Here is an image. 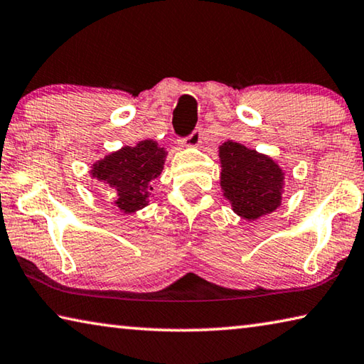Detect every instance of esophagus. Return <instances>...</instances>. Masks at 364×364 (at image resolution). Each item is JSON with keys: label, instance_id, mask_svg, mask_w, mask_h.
Here are the masks:
<instances>
[{"label": "esophagus", "instance_id": "1", "mask_svg": "<svg viewBox=\"0 0 364 364\" xmlns=\"http://www.w3.org/2000/svg\"><path fill=\"white\" fill-rule=\"evenodd\" d=\"M200 143H202V130H200V128H199V130H194L188 138L181 139V144L186 146V147H197Z\"/></svg>", "mask_w": 364, "mask_h": 364}]
</instances>
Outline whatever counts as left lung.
Here are the masks:
<instances>
[{
    "label": "left lung",
    "mask_w": 364,
    "mask_h": 364,
    "mask_svg": "<svg viewBox=\"0 0 364 364\" xmlns=\"http://www.w3.org/2000/svg\"><path fill=\"white\" fill-rule=\"evenodd\" d=\"M223 196L232 210L245 220H257L281 205L284 171L273 159L236 141L220 146Z\"/></svg>",
    "instance_id": "8db88e82"
}]
</instances>
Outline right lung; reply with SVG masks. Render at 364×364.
<instances>
[{
	"label": "right lung",
	"mask_w": 364,
	"mask_h": 364,
	"mask_svg": "<svg viewBox=\"0 0 364 364\" xmlns=\"http://www.w3.org/2000/svg\"><path fill=\"white\" fill-rule=\"evenodd\" d=\"M167 151L156 141L144 139L125 146L93 164L90 173L115 191L114 205L123 213L141 210L149 202L151 183L162 173Z\"/></svg>",
	"instance_id": "obj_1"
}]
</instances>
